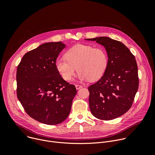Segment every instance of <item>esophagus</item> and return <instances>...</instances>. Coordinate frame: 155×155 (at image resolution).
I'll use <instances>...</instances> for the list:
<instances>
[{
  "label": "esophagus",
  "instance_id": "34e87169",
  "mask_svg": "<svg viewBox=\"0 0 155 155\" xmlns=\"http://www.w3.org/2000/svg\"><path fill=\"white\" fill-rule=\"evenodd\" d=\"M75 87L77 90H80V88H81L83 87L82 85H80V84H75Z\"/></svg>",
  "mask_w": 155,
  "mask_h": 155
}]
</instances>
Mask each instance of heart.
Returning a JSON list of instances; mask_svg holds the SVG:
<instances>
[{"label":"heart","instance_id":"b5f03b06","mask_svg":"<svg viewBox=\"0 0 155 155\" xmlns=\"http://www.w3.org/2000/svg\"><path fill=\"white\" fill-rule=\"evenodd\" d=\"M108 65L106 51L101 47L89 45H78L70 48L65 57H59L55 61V67L65 81H70L77 71L81 80L95 81L104 74Z\"/></svg>","mask_w":155,"mask_h":155}]
</instances>
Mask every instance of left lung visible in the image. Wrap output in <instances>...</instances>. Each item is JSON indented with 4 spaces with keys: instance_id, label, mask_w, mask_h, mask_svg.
<instances>
[{
    "instance_id": "8db88e82",
    "label": "left lung",
    "mask_w": 155,
    "mask_h": 155,
    "mask_svg": "<svg viewBox=\"0 0 155 155\" xmlns=\"http://www.w3.org/2000/svg\"><path fill=\"white\" fill-rule=\"evenodd\" d=\"M103 45L108 55L107 69L100 80L88 87L91 112L96 118L111 120L127 112L139 87L135 56L121 41L107 37L87 38Z\"/></svg>"
}]
</instances>
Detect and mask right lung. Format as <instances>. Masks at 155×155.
<instances>
[{
	"label": "right lung",
	"mask_w": 155,
	"mask_h": 155,
	"mask_svg": "<svg viewBox=\"0 0 155 155\" xmlns=\"http://www.w3.org/2000/svg\"><path fill=\"white\" fill-rule=\"evenodd\" d=\"M65 47L62 41L43 43L26 53L17 68V97L26 112L46 124L63 122L77 94L74 84L57 71L55 61Z\"/></svg>",
	"instance_id": "right-lung-1"
}]
</instances>
